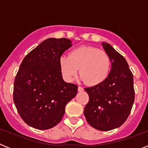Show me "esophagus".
Listing matches in <instances>:
<instances>
[{
	"label": "esophagus",
	"instance_id": "obj_1",
	"mask_svg": "<svg viewBox=\"0 0 148 148\" xmlns=\"http://www.w3.org/2000/svg\"><path fill=\"white\" fill-rule=\"evenodd\" d=\"M78 90L79 92H82V91H84V88L82 87H81V86H78Z\"/></svg>",
	"mask_w": 148,
	"mask_h": 148
}]
</instances>
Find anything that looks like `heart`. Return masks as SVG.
Segmentation results:
<instances>
[{"label": "heart", "mask_w": 148, "mask_h": 148, "mask_svg": "<svg viewBox=\"0 0 148 148\" xmlns=\"http://www.w3.org/2000/svg\"><path fill=\"white\" fill-rule=\"evenodd\" d=\"M61 70L66 80L73 81L79 68L81 79L88 85H96L108 78L110 71L111 58L105 51L90 46L73 49L69 56L59 60Z\"/></svg>", "instance_id": "1"}]
</instances>
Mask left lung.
I'll return each instance as SVG.
<instances>
[{"mask_svg": "<svg viewBox=\"0 0 148 148\" xmlns=\"http://www.w3.org/2000/svg\"><path fill=\"white\" fill-rule=\"evenodd\" d=\"M111 58V70L101 83L84 88L89 101L84 114L92 127L108 131L123 125L130 115L135 91L133 75L125 58L108 43H101Z\"/></svg>", "mask_w": 148, "mask_h": 148, "instance_id": "obj_1", "label": "left lung"}]
</instances>
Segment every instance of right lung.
<instances>
[{
    "mask_svg": "<svg viewBox=\"0 0 148 148\" xmlns=\"http://www.w3.org/2000/svg\"><path fill=\"white\" fill-rule=\"evenodd\" d=\"M72 46L67 38H47L23 58L14 82L13 101L26 124L38 130L58 125L78 86L63 80L59 60Z\"/></svg>",
    "mask_w": 148,
    "mask_h": 148,
    "instance_id": "right-lung-1",
    "label": "right lung"
}]
</instances>
